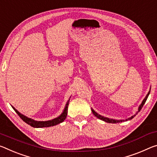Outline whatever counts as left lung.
Returning a JSON list of instances; mask_svg holds the SVG:
<instances>
[{"label": "left lung", "mask_w": 157, "mask_h": 157, "mask_svg": "<svg viewBox=\"0 0 157 157\" xmlns=\"http://www.w3.org/2000/svg\"><path fill=\"white\" fill-rule=\"evenodd\" d=\"M150 89H151V87H150V91H148V93H147V94L146 95V96L145 97V98L143 99V101H142V103H141V104L140 105V106L138 107V111L136 112V113L134 114V115H133V116H131V117H129V118H128V119H110V118H108V117H104V116H102V115H101V114H98L96 113V112L94 110L93 108H91V112H92V113L94 114V115L95 116V117H96L97 118H98V119H100L101 120H103V121H105V122H107V123H112V124H116V123H119V122H122V121H128V120H131V119H132L134 117H135L137 114H138L139 112L140 111V110L142 109V108H143V105H144V104L145 103V102H146V101H147V98H148V96H149V95H150Z\"/></svg>", "instance_id": "left-lung-1"}]
</instances>
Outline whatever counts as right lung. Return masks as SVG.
Listing matches in <instances>:
<instances>
[{
    "instance_id": "1",
    "label": "right lung",
    "mask_w": 157,
    "mask_h": 157,
    "mask_svg": "<svg viewBox=\"0 0 157 157\" xmlns=\"http://www.w3.org/2000/svg\"><path fill=\"white\" fill-rule=\"evenodd\" d=\"M71 98V97H70ZM70 98L67 101V103L66 104L65 108H64L63 112L62 113L57 117L54 118L53 119H51V120H48V121H36L34 120V119L29 118L28 117L24 115L21 113H19V112L14 108L13 106L12 105V108L14 109V110L16 112V113L18 114V115L20 117L21 119L23 120L24 122H26V124H28L29 125L31 126L32 127L34 128H43V127H49V126H56L57 124H60L61 122L65 120L66 117H67V114H68V105H69V101H70Z\"/></svg>"
}]
</instances>
